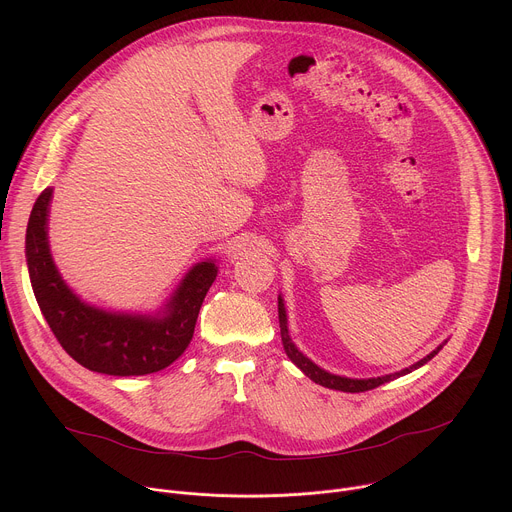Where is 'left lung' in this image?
Listing matches in <instances>:
<instances>
[{"mask_svg": "<svg viewBox=\"0 0 512 512\" xmlns=\"http://www.w3.org/2000/svg\"><path fill=\"white\" fill-rule=\"evenodd\" d=\"M277 312H279V328H281V342H283V348H285V354L289 356V360L296 364V367L306 375L310 377L314 383L322 385V387H328V389H334V391H344V393H364V391H371V389H377L397 377H403L415 369H419L421 364H425L427 360H431L437 352H440V348H435L433 352H429L425 358H421L419 362L411 364L409 369L401 371V373H395V375H385V377H377V379H346V377H336V375H330L326 371H322L320 367H316V364L306 358L296 346L294 342L289 340V334H287V318H285V308H283V302L281 298H277Z\"/></svg>", "mask_w": 512, "mask_h": 512, "instance_id": "obj_1", "label": "left lung"}]
</instances>
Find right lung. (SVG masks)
<instances>
[{
  "label": "right lung",
  "instance_id": "right-lung-1",
  "mask_svg": "<svg viewBox=\"0 0 512 512\" xmlns=\"http://www.w3.org/2000/svg\"><path fill=\"white\" fill-rule=\"evenodd\" d=\"M50 198L52 188H46L34 202L26 257L36 302L60 346L85 369L113 377L150 375L170 367L192 340L200 306L216 277L214 263H198L186 275L160 318L95 310L72 294L52 263L46 237Z\"/></svg>",
  "mask_w": 512,
  "mask_h": 512
}]
</instances>
